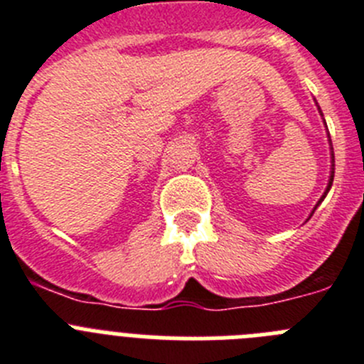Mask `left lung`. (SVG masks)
Wrapping results in <instances>:
<instances>
[{"label": "left lung", "mask_w": 364, "mask_h": 364, "mask_svg": "<svg viewBox=\"0 0 364 364\" xmlns=\"http://www.w3.org/2000/svg\"><path fill=\"white\" fill-rule=\"evenodd\" d=\"M332 182H333V173H332V178H330V184H328V189L332 188ZM328 189H326V193H328ZM326 193H324V195H326Z\"/></svg>", "instance_id": "left-lung-1"}]
</instances>
